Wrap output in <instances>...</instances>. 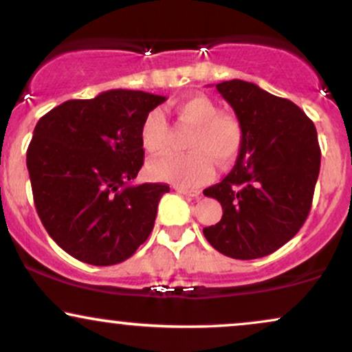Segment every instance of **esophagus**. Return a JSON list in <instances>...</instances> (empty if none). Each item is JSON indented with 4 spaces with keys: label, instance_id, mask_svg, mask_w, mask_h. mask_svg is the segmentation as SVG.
<instances>
[{
    "label": "esophagus",
    "instance_id": "34e87169",
    "mask_svg": "<svg viewBox=\"0 0 352 352\" xmlns=\"http://www.w3.org/2000/svg\"><path fill=\"white\" fill-rule=\"evenodd\" d=\"M175 190L185 197H192V198H200V192L193 188H182V187H175Z\"/></svg>",
    "mask_w": 352,
    "mask_h": 352
}]
</instances>
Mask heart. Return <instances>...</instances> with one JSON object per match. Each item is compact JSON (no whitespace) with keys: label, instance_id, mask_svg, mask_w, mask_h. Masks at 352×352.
Returning a JSON list of instances; mask_svg holds the SVG:
<instances>
[{"label":"heart","instance_id":"1","mask_svg":"<svg viewBox=\"0 0 352 352\" xmlns=\"http://www.w3.org/2000/svg\"><path fill=\"white\" fill-rule=\"evenodd\" d=\"M175 114L179 124L190 128L184 144L188 152L152 160L147 167L152 179L190 187L210 179L213 173L211 160L221 167L238 155L243 142L239 122L228 114H219L210 98L197 95L177 101ZM141 142L151 154L167 149L168 124L160 109H151L142 118Z\"/></svg>","mask_w":352,"mask_h":352}]
</instances>
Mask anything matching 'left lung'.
<instances>
[{
  "instance_id": "obj_1",
  "label": "left lung",
  "mask_w": 352,
  "mask_h": 352,
  "mask_svg": "<svg viewBox=\"0 0 352 352\" xmlns=\"http://www.w3.org/2000/svg\"><path fill=\"white\" fill-rule=\"evenodd\" d=\"M217 90L234 109L243 142L232 170L203 190L223 206V218L203 234L224 256L259 259L307 221L321 162L316 128L297 104L254 83L230 80Z\"/></svg>"
}]
</instances>
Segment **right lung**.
Here are the masks:
<instances>
[{"mask_svg":"<svg viewBox=\"0 0 352 352\" xmlns=\"http://www.w3.org/2000/svg\"><path fill=\"white\" fill-rule=\"evenodd\" d=\"M165 96L109 90L69 100L37 121L28 147L34 205L49 236L75 259L114 265L154 228L168 185H129L144 164L141 122Z\"/></svg>","mask_w":352,"mask_h":352,"instance_id":"obj_1","label":"right lung"}]
</instances>
